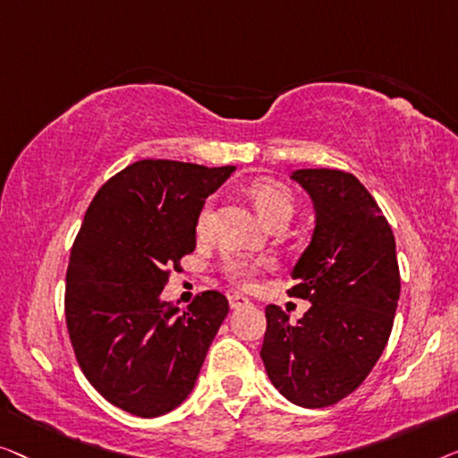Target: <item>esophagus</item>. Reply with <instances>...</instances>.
Returning a JSON list of instances; mask_svg holds the SVG:
<instances>
[{"label": "esophagus", "mask_w": 458, "mask_h": 458, "mask_svg": "<svg viewBox=\"0 0 458 458\" xmlns=\"http://www.w3.org/2000/svg\"><path fill=\"white\" fill-rule=\"evenodd\" d=\"M228 302H230L232 309L250 307V301L247 299V296H242V294H230V296H228Z\"/></svg>", "instance_id": "obj_1"}]
</instances>
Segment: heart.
<instances>
[{
    "instance_id": "heart-1",
    "label": "heart",
    "mask_w": 458,
    "mask_h": 458,
    "mask_svg": "<svg viewBox=\"0 0 458 458\" xmlns=\"http://www.w3.org/2000/svg\"><path fill=\"white\" fill-rule=\"evenodd\" d=\"M249 195L253 199L257 211L263 217V222L272 224L276 220H291L294 211V197L288 186L282 182H276V180H257V182L250 184ZM211 217H214V205L208 201L199 211L197 217V234L205 236L211 228ZM266 261H249L242 259V257H228L224 261V274L230 282L234 284L247 286L250 278L259 272V267Z\"/></svg>"
}]
</instances>
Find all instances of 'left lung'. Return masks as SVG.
<instances>
[{
  "label": "left lung",
  "mask_w": 458,
  "mask_h": 458,
  "mask_svg": "<svg viewBox=\"0 0 458 458\" xmlns=\"http://www.w3.org/2000/svg\"><path fill=\"white\" fill-rule=\"evenodd\" d=\"M315 208L309 247L288 291L311 302L291 324L266 307L261 359L280 394L307 409L330 407L355 392L388 343L401 296L396 242L388 220L349 172H293Z\"/></svg>",
  "instance_id": "1"
}]
</instances>
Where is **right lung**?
Here are the masks:
<instances>
[{
  "instance_id": "1",
  "label": "right lung",
  "mask_w": 458,
  "mask_h": 458,
  "mask_svg": "<svg viewBox=\"0 0 458 458\" xmlns=\"http://www.w3.org/2000/svg\"><path fill=\"white\" fill-rule=\"evenodd\" d=\"M234 165L140 159L98 191L66 274V326L76 360L126 413L159 417L191 390L228 315L205 291L184 311L162 301L170 272L197 247V217Z\"/></svg>"
}]
</instances>
